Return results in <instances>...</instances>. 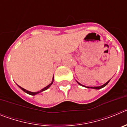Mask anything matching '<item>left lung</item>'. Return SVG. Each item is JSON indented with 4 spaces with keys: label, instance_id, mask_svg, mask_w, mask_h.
Instances as JSON below:
<instances>
[{
    "label": "left lung",
    "instance_id": "8db88e82",
    "mask_svg": "<svg viewBox=\"0 0 127 127\" xmlns=\"http://www.w3.org/2000/svg\"><path fill=\"white\" fill-rule=\"evenodd\" d=\"M110 80H111V79H110ZM110 80H109L107 82V83H105L104 84V85H102V86H94V87H89V86H84V85H81V83H79V82H77V81H77V83H78V84H79V85H81V86H85V87H86V88H93V89H96V90H99V89H100V88H104V86H106V85H107V84L109 83V82L110 81Z\"/></svg>",
    "mask_w": 127,
    "mask_h": 127
}]
</instances>
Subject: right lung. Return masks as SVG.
I'll return each instance as SVG.
<instances>
[{
    "mask_svg": "<svg viewBox=\"0 0 127 127\" xmlns=\"http://www.w3.org/2000/svg\"><path fill=\"white\" fill-rule=\"evenodd\" d=\"M53 81H54V76H53V77L52 81H51V83L50 84V85H48V86H46L45 88H42V89L41 90L38 91V92H30V91H28V90H27L24 89V88H22V87H21V86H19V87H20V88H21V89L23 91V92H25L27 93V94H29V95H36V94H39V93L42 92H43V91H45L46 90L48 89V88H50V86H51V85H52V84H53Z\"/></svg>",
    "mask_w": 127,
    "mask_h": 127,
    "instance_id": "add662e5",
    "label": "right lung"
}]
</instances>
